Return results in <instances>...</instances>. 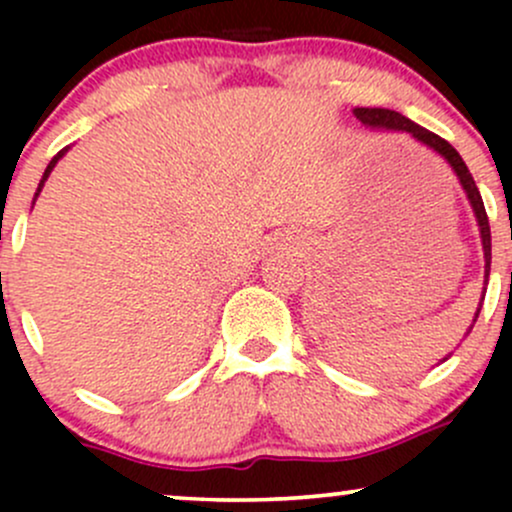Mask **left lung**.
<instances>
[{
    "mask_svg": "<svg viewBox=\"0 0 512 512\" xmlns=\"http://www.w3.org/2000/svg\"><path fill=\"white\" fill-rule=\"evenodd\" d=\"M354 115H356V120H361L366 127L392 129V132H407V134H411V137L416 139V142L426 144L428 149H433L438 156H443L445 161L450 163V168L455 170L457 180H460L464 195H467L469 204H472L474 216H477V223H479L481 248H484V293H486V284H489V274H491V228H489V216H486L484 199H481V195H479L477 182H474L472 173H469V168L464 166L462 156L457 154V151L452 149V146L445 142V139H440L438 134L428 132L426 127L416 125V122H411L409 117H404L402 113H397V110H387V108H356ZM481 301H484V298H481ZM479 313H481V303H479L477 313H474V320H472V325H469L467 334L472 332V327H474V322H477ZM443 361H448V356H445Z\"/></svg>",
    "mask_w": 512,
    "mask_h": 512,
    "instance_id": "left-lung-1",
    "label": "left lung"
}]
</instances>
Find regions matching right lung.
I'll use <instances>...</instances> for the list:
<instances>
[{"label": "right lung", "mask_w": 512, "mask_h": 512, "mask_svg": "<svg viewBox=\"0 0 512 512\" xmlns=\"http://www.w3.org/2000/svg\"><path fill=\"white\" fill-rule=\"evenodd\" d=\"M67 149H69V146H67ZM67 149H62L60 151V154H57L55 158H52V161L48 163V168H45V173H43V180H40V185H38V192H35V197H33V204H35V199H38V195H40V190H43V185H45V180H48V175L52 173V168H55L57 166V161H60V158L64 156V154H67Z\"/></svg>", "instance_id": "1"}]
</instances>
